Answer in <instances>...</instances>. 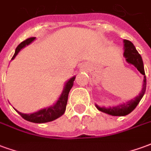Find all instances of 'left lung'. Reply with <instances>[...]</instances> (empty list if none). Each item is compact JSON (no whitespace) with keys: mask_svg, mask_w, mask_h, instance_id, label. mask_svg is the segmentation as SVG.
Wrapping results in <instances>:
<instances>
[{"mask_svg":"<svg viewBox=\"0 0 151 151\" xmlns=\"http://www.w3.org/2000/svg\"><path fill=\"white\" fill-rule=\"evenodd\" d=\"M124 56L125 57L126 61L133 65L136 67L137 70L139 71L142 75H144L143 79L142 89L140 92V94L133 99H131L129 101L126 102L124 104L117 105L115 107H109V108H104V107H99L97 104H95L96 108L99 111L104 112L111 116H123L129 114L131 111H133L137 104H139L141 99H142L143 95L146 92V78L145 76V70H144V65H143L142 56L136 50V47H134L132 42L129 40H124Z\"/></svg>","mask_w":151,"mask_h":151,"instance_id":"8db88e82","label":"left lung"}]
</instances>
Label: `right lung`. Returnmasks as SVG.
<instances>
[{"instance_id":"obj_1","label":"right lung","mask_w":151,"mask_h":151,"mask_svg":"<svg viewBox=\"0 0 151 151\" xmlns=\"http://www.w3.org/2000/svg\"><path fill=\"white\" fill-rule=\"evenodd\" d=\"M35 39V37H31L27 39V40H24L23 42H22L16 47L14 55L13 56L11 60L14 59L15 56L18 55V53L21 51V49H22L27 45H29L32 41H34ZM74 80H75V77H73V78L69 79V81L66 82L61 95L59 97V99H57L56 104L53 106L43 108V109H41V110L36 111V112L31 114L22 113L20 111H17L16 109L15 110H16V111H18V113L23 119L27 120V121H30V122H33V123H46V122H50V121L56 120V119L61 116L63 114L65 113V111L66 109V105H67V101H68L69 93L71 88L73 87V86Z\"/></svg>"}]
</instances>
